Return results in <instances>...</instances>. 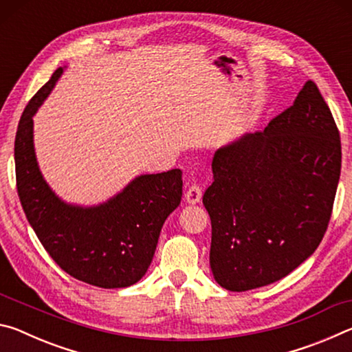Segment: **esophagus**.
Wrapping results in <instances>:
<instances>
[{"mask_svg": "<svg viewBox=\"0 0 352 352\" xmlns=\"http://www.w3.org/2000/svg\"><path fill=\"white\" fill-rule=\"evenodd\" d=\"M186 200L188 204H199V201L201 200V195H204V190H201L200 186H197V184H192V186H189L188 190H186Z\"/></svg>", "mask_w": 352, "mask_h": 352, "instance_id": "1", "label": "esophagus"}]
</instances>
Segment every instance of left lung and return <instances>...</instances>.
I'll return each mask as SVG.
<instances>
[{"label": "left lung", "mask_w": 352, "mask_h": 352, "mask_svg": "<svg viewBox=\"0 0 352 352\" xmlns=\"http://www.w3.org/2000/svg\"><path fill=\"white\" fill-rule=\"evenodd\" d=\"M340 169V132L312 80L264 132L219 148L204 195L216 281L245 292L302 264L329 225Z\"/></svg>", "instance_id": "obj_1"}]
</instances>
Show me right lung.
Wrapping results in <instances>:
<instances>
[{"instance_id":"add662e5","label":"right lung","mask_w":352,"mask_h":352,"mask_svg":"<svg viewBox=\"0 0 352 352\" xmlns=\"http://www.w3.org/2000/svg\"><path fill=\"white\" fill-rule=\"evenodd\" d=\"M58 68L29 100L15 136L16 190L29 223L52 259L79 281L102 289L129 287L144 276L160 231L182 200V170L141 175L104 205H67L40 174L32 116L56 85Z\"/></svg>"}]
</instances>
